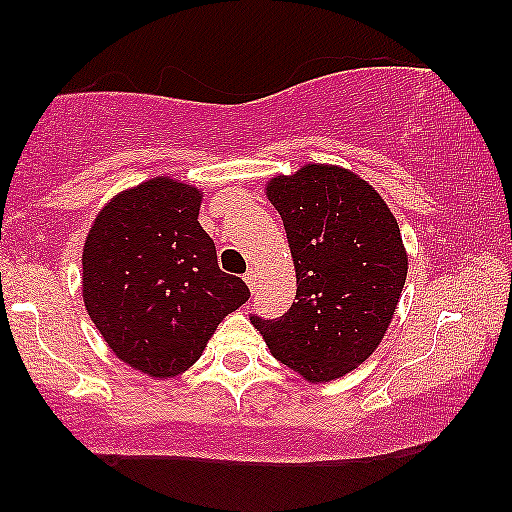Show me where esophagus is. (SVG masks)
Masks as SVG:
<instances>
[{"label":"esophagus","instance_id":"34e87169","mask_svg":"<svg viewBox=\"0 0 512 512\" xmlns=\"http://www.w3.org/2000/svg\"><path fill=\"white\" fill-rule=\"evenodd\" d=\"M244 282H247V287L251 291H256V284H258V270L256 268H249L244 272Z\"/></svg>","mask_w":512,"mask_h":512}]
</instances>
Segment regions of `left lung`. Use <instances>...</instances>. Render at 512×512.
<instances>
[{
	"instance_id": "obj_1",
	"label": "left lung",
	"mask_w": 512,
	"mask_h": 512,
	"mask_svg": "<svg viewBox=\"0 0 512 512\" xmlns=\"http://www.w3.org/2000/svg\"><path fill=\"white\" fill-rule=\"evenodd\" d=\"M265 195L282 216L296 301L258 320L265 345L308 383H327L374 355L393 322L409 256L400 225L374 185L338 164L277 174Z\"/></svg>"
}]
</instances>
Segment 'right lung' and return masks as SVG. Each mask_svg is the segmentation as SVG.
I'll use <instances>...</instances> for the list:
<instances>
[{"label": "right lung", "instance_id": "obj_1", "mask_svg": "<svg viewBox=\"0 0 512 512\" xmlns=\"http://www.w3.org/2000/svg\"><path fill=\"white\" fill-rule=\"evenodd\" d=\"M204 192L171 176L112 195L82 249V298L112 355L164 381L188 371L223 317L249 298L218 268L197 216Z\"/></svg>", "mask_w": 512, "mask_h": 512}]
</instances>
